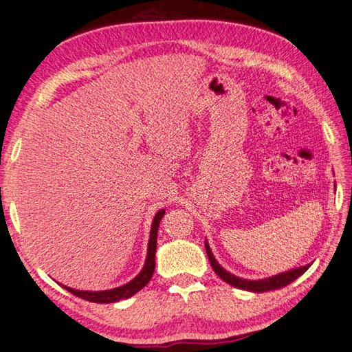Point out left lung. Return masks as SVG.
Wrapping results in <instances>:
<instances>
[{
	"label": "left lung",
	"mask_w": 352,
	"mask_h": 352,
	"mask_svg": "<svg viewBox=\"0 0 352 352\" xmlns=\"http://www.w3.org/2000/svg\"><path fill=\"white\" fill-rule=\"evenodd\" d=\"M204 247H206V253H208L213 272H215L219 278H221L224 282H227L229 285L239 288V290H247V292H253V293H264V292H270V290H278V288H282V287H285L288 284H292L293 280H296L299 276H302V274H304L308 270L309 265H311V264H307L304 267H298V268H293V270L274 274V276H270V278L250 280V279H243L239 276H235V274L229 273L226 270V268L219 265L218 261L215 259V256H213L208 239H206Z\"/></svg>",
	"instance_id": "obj_1"
}]
</instances>
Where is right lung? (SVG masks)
<instances>
[{"label":"right lung","instance_id":"1","mask_svg":"<svg viewBox=\"0 0 352 352\" xmlns=\"http://www.w3.org/2000/svg\"><path fill=\"white\" fill-rule=\"evenodd\" d=\"M164 215V209L158 210L157 215L154 217L153 226H151V236H149V243H148V254H146V261H144V265L142 268V272L137 274V276L129 280L128 284L111 288V290H105V292H80V290H74V288L62 285V288H65L67 292H70L72 294L78 296L80 299H85L89 302H96V304H113V302H119L122 299H128L131 296H134L135 293H139L142 288L148 284L154 274V268H155V250H157V232H158V226H160L162 218Z\"/></svg>","mask_w":352,"mask_h":352}]
</instances>
